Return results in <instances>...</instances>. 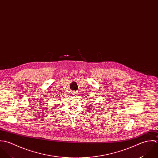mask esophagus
Instances as JSON below:
<instances>
[{
  "instance_id": "34e87169",
  "label": "esophagus",
  "mask_w": 158,
  "mask_h": 158,
  "mask_svg": "<svg viewBox=\"0 0 158 158\" xmlns=\"http://www.w3.org/2000/svg\"><path fill=\"white\" fill-rule=\"evenodd\" d=\"M73 95H74V94H73Z\"/></svg>"
}]
</instances>
